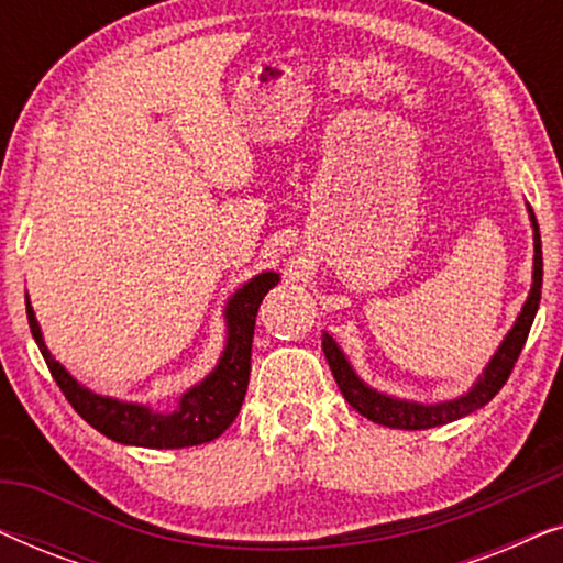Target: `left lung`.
Wrapping results in <instances>:
<instances>
[{"label": "left lung", "mask_w": 563, "mask_h": 563, "mask_svg": "<svg viewBox=\"0 0 563 563\" xmlns=\"http://www.w3.org/2000/svg\"><path fill=\"white\" fill-rule=\"evenodd\" d=\"M530 220H533V243H536V264H533V289H530L528 302L522 305V312L518 322H515L510 333L499 345V351L492 358L487 372L482 374V379L474 384V389L468 395L453 399V402L443 405H415V402H402V399H391L387 395H379V391L368 389L364 382L353 374L349 361L341 353V349L333 343V338L328 333L322 335V351H325V358L330 364V372H333L338 389L343 391L345 402H349L353 410L364 415L372 422H379V426L387 428H399V430H426L435 426H445V422H453L464 415L479 410L489 402L492 397L497 395L499 389L505 387V382L510 379L515 361H518L522 345L528 341L530 325H533L538 302H541V284H543V256H541V230H538L536 214L530 210Z\"/></svg>", "instance_id": "1"}]
</instances>
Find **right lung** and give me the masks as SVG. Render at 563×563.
<instances>
[{"instance_id":"right-lung-1","label":"right lung","mask_w":563,"mask_h":563,"mask_svg":"<svg viewBox=\"0 0 563 563\" xmlns=\"http://www.w3.org/2000/svg\"><path fill=\"white\" fill-rule=\"evenodd\" d=\"M279 282L274 272L258 274L256 279L245 284L238 295L228 302V345L220 364L199 387L189 389L181 397L179 410L172 415L153 412L143 405H128L118 399L99 397L95 391L84 389L81 384L68 376V372L45 349L41 328L27 302V322L33 338L41 349L45 364H48L53 379L64 391L68 402L91 428L112 438L118 443L145 445V449H187L222 435L235 415L241 412L251 376V345L253 328L261 299Z\"/></svg>"}]
</instances>
